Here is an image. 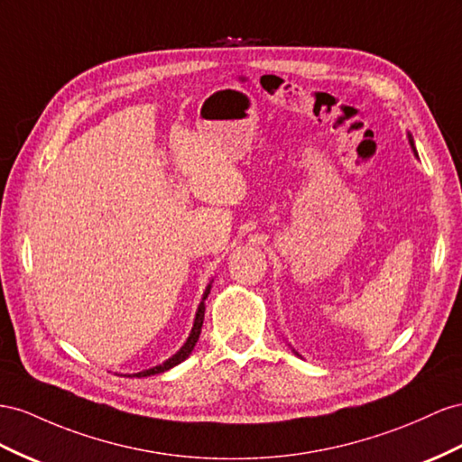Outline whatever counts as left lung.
<instances>
[{
  "label": "left lung",
  "instance_id": "left-lung-1",
  "mask_svg": "<svg viewBox=\"0 0 462 462\" xmlns=\"http://www.w3.org/2000/svg\"><path fill=\"white\" fill-rule=\"evenodd\" d=\"M408 142H410V147H412V152H414V155L418 157V152H416V145H414V138H412V134H408ZM295 352V350H293ZM295 356H299L297 352H295Z\"/></svg>",
  "mask_w": 462,
  "mask_h": 462
}]
</instances>
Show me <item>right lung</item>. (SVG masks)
<instances>
[{
  "label": "right lung",
  "instance_id": "add662e5",
  "mask_svg": "<svg viewBox=\"0 0 462 462\" xmlns=\"http://www.w3.org/2000/svg\"><path fill=\"white\" fill-rule=\"evenodd\" d=\"M209 290H211V283H208V288L202 295V301L200 305H198V310H196V319H194V324H192V330L189 334V338H186L184 346L180 347V350L171 356L167 361H163V364H159L155 367H149V369H143L140 373H128L126 377H149V375H159V373H165L169 369H172L174 365H179L180 361H184L186 357H189L194 350V346L198 342V338H200V332H202V324H204V313H206V299L209 295Z\"/></svg>",
  "mask_w": 462,
  "mask_h": 462
}]
</instances>
